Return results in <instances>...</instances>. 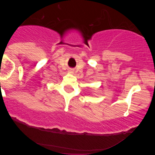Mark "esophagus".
Instances as JSON below:
<instances>
[{
    "label": "esophagus",
    "instance_id": "1",
    "mask_svg": "<svg viewBox=\"0 0 155 155\" xmlns=\"http://www.w3.org/2000/svg\"><path fill=\"white\" fill-rule=\"evenodd\" d=\"M70 72H71V73H74V70L71 69V70H70Z\"/></svg>",
    "mask_w": 155,
    "mask_h": 155
}]
</instances>
